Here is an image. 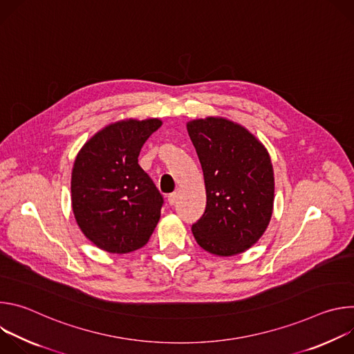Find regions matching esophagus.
I'll use <instances>...</instances> for the list:
<instances>
[{"label":"esophagus","instance_id":"34e87169","mask_svg":"<svg viewBox=\"0 0 354 354\" xmlns=\"http://www.w3.org/2000/svg\"><path fill=\"white\" fill-rule=\"evenodd\" d=\"M176 200H178V194H176V193H171V194L168 196V203H169V206H174V205L176 203Z\"/></svg>","mask_w":354,"mask_h":354}]
</instances>
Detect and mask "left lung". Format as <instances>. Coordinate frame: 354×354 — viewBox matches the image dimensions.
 I'll use <instances>...</instances> for the list:
<instances>
[{"instance_id": "1", "label": "left lung", "mask_w": 354, "mask_h": 354, "mask_svg": "<svg viewBox=\"0 0 354 354\" xmlns=\"http://www.w3.org/2000/svg\"><path fill=\"white\" fill-rule=\"evenodd\" d=\"M205 175L207 205L192 225L197 243L218 257H234L266 231L274 201L273 167L265 145L224 118L186 124Z\"/></svg>"}]
</instances>
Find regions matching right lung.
I'll list each match as a JSON object with an SVG mask.
<instances>
[{"mask_svg":"<svg viewBox=\"0 0 354 354\" xmlns=\"http://www.w3.org/2000/svg\"><path fill=\"white\" fill-rule=\"evenodd\" d=\"M160 119H126L92 136L74 161L71 205L84 235L111 254L142 248L154 232L164 198L138 165Z\"/></svg>","mask_w":354,"mask_h":354,"instance_id":"right-lung-1","label":"right lung"}]
</instances>
